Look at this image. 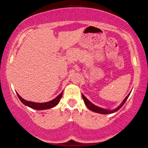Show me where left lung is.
<instances>
[{
  "label": "left lung",
  "mask_w": 148,
  "mask_h": 148,
  "mask_svg": "<svg viewBox=\"0 0 148 148\" xmlns=\"http://www.w3.org/2000/svg\"><path fill=\"white\" fill-rule=\"evenodd\" d=\"M130 94V93L128 94L127 97H126L125 98V99H124L123 101L121 104L120 106H119L118 107V108H116V109L112 110H108L103 109V108H99V107H97V106H94V105L92 104V103L91 102H90V101H89L88 99H87V98L85 97V96L83 95V94H82V98H83V101H84V102H85V105H86V106L88 107V109L90 110H91V111H92V112H97V113L103 114H112V113L118 111V110H119V109H120V108H121V107H122L123 106L124 103H125V101H127V98L129 97Z\"/></svg>",
  "instance_id": "obj_1"
}]
</instances>
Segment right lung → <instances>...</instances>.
Here are the masks:
<instances>
[{"instance_id":"obj_1","label":"right lung","mask_w":148,"mask_h":148,"mask_svg":"<svg viewBox=\"0 0 148 148\" xmlns=\"http://www.w3.org/2000/svg\"><path fill=\"white\" fill-rule=\"evenodd\" d=\"M18 97L19 99H20L21 102L23 104L25 105V106L29 107V108H33L34 110H47L49 109V108H54V106H56L61 99L62 95H63V92L60 93L58 97L55 98L54 99L51 100L50 101H48L46 103H35V102H31V101H27L25 99H23L22 97H20L18 94L17 93Z\"/></svg>"}]
</instances>
